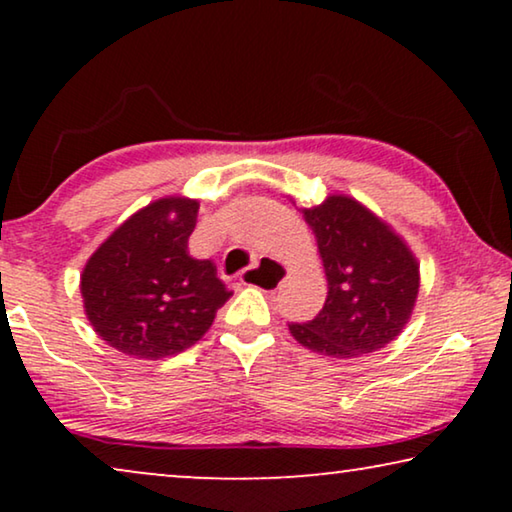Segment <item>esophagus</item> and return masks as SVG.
<instances>
[{
    "label": "esophagus",
    "instance_id": "1",
    "mask_svg": "<svg viewBox=\"0 0 512 512\" xmlns=\"http://www.w3.org/2000/svg\"><path fill=\"white\" fill-rule=\"evenodd\" d=\"M286 277V265L275 261V258H258V261L251 265V268L242 270L240 282L244 286H254V289L261 291H275L279 289V284L284 282Z\"/></svg>",
    "mask_w": 512,
    "mask_h": 512
}]
</instances>
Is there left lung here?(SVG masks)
I'll use <instances>...</instances> for the list:
<instances>
[{"instance_id": "8db88e82", "label": "left lung", "mask_w": 512, "mask_h": 512, "mask_svg": "<svg viewBox=\"0 0 512 512\" xmlns=\"http://www.w3.org/2000/svg\"><path fill=\"white\" fill-rule=\"evenodd\" d=\"M300 212L317 240L328 296L312 321L289 324L293 338L331 359L389 345L410 321L419 293V261L408 242L345 193Z\"/></svg>"}]
</instances>
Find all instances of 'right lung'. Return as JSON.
<instances>
[{
	"instance_id": "obj_1",
	"label": "right lung",
	"mask_w": 512,
	"mask_h": 512,
	"mask_svg": "<svg viewBox=\"0 0 512 512\" xmlns=\"http://www.w3.org/2000/svg\"><path fill=\"white\" fill-rule=\"evenodd\" d=\"M200 202L165 195L128 216L81 272L83 310L118 352L158 361L193 347L233 296L212 261L188 254Z\"/></svg>"
}]
</instances>
